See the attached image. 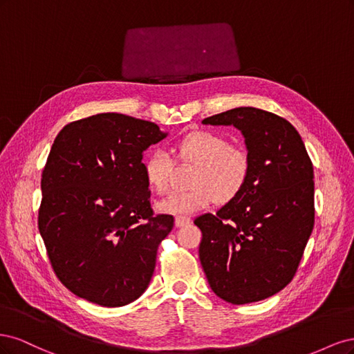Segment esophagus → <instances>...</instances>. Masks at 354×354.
<instances>
[{
	"label": "esophagus",
	"mask_w": 354,
	"mask_h": 354,
	"mask_svg": "<svg viewBox=\"0 0 354 354\" xmlns=\"http://www.w3.org/2000/svg\"><path fill=\"white\" fill-rule=\"evenodd\" d=\"M190 221H192L190 217L177 216V217H176V226H177V227H183V226H186V224H189Z\"/></svg>",
	"instance_id": "1"
}]
</instances>
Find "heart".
Returning <instances> with one entry per match:
<instances>
[{
  "mask_svg": "<svg viewBox=\"0 0 354 354\" xmlns=\"http://www.w3.org/2000/svg\"><path fill=\"white\" fill-rule=\"evenodd\" d=\"M176 158L181 164L195 165L187 190L174 192L158 203L168 214H192L209 207L217 199L227 203L246 187L252 173V158L243 145L230 143L223 134L199 130L180 138ZM174 160L164 151H153L145 160V177L149 187L164 195L171 185Z\"/></svg>",
  "mask_w": 354,
  "mask_h": 354,
  "instance_id": "heart-1",
  "label": "heart"
}]
</instances>
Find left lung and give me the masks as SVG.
<instances>
[{
  "instance_id": "obj_1",
  "label": "left lung",
  "mask_w": 354,
  "mask_h": 354,
  "mask_svg": "<svg viewBox=\"0 0 354 354\" xmlns=\"http://www.w3.org/2000/svg\"><path fill=\"white\" fill-rule=\"evenodd\" d=\"M202 122L239 128L252 158L242 194L216 216L195 220L202 232V269L224 301H260L292 281L312 234V159L295 128L272 112L236 108Z\"/></svg>"
}]
</instances>
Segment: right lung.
I'll return each instance as SVG.
<instances>
[{
  "label": "right lung",
  "mask_w": 354,
  "mask_h": 354,
  "mask_svg": "<svg viewBox=\"0 0 354 354\" xmlns=\"http://www.w3.org/2000/svg\"><path fill=\"white\" fill-rule=\"evenodd\" d=\"M167 134L155 122L99 113L62 128L42 169L38 229L59 281L103 307H121L151 282L174 227L155 214L143 153Z\"/></svg>",
  "instance_id": "add662e5"
}]
</instances>
